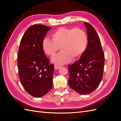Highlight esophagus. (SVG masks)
I'll return each mask as SVG.
<instances>
[{"mask_svg":"<svg viewBox=\"0 0 121 121\" xmlns=\"http://www.w3.org/2000/svg\"><path fill=\"white\" fill-rule=\"evenodd\" d=\"M60 67H61V66H60V65H54V69H60Z\"/></svg>","mask_w":121,"mask_h":121,"instance_id":"obj_1","label":"esophagus"}]
</instances>
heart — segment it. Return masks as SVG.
Wrapping results in <instances>:
<instances>
[{
	"label": "heart",
	"instance_id": "b5f03b06",
	"mask_svg": "<svg viewBox=\"0 0 121 121\" xmlns=\"http://www.w3.org/2000/svg\"><path fill=\"white\" fill-rule=\"evenodd\" d=\"M52 40L44 39L42 49L44 52L53 56L60 49L62 52L53 56L52 60L58 65H65L72 59H77L85 52L88 45V37L80 29L61 27L51 35Z\"/></svg>",
	"mask_w": 121,
	"mask_h": 121
}]
</instances>
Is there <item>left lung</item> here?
<instances>
[{
  "label": "left lung",
  "instance_id": "obj_1",
  "mask_svg": "<svg viewBox=\"0 0 121 121\" xmlns=\"http://www.w3.org/2000/svg\"><path fill=\"white\" fill-rule=\"evenodd\" d=\"M88 45L84 52L75 63L69 65V85L80 94L86 95L95 90L104 73V55L101 42L94 28L85 22Z\"/></svg>",
  "mask_w": 121,
  "mask_h": 121
}]
</instances>
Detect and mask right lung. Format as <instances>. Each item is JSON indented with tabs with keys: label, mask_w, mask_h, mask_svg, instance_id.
<instances>
[{
	"label": "right lung",
	"mask_w": 121,
	"mask_h": 121,
	"mask_svg": "<svg viewBox=\"0 0 121 121\" xmlns=\"http://www.w3.org/2000/svg\"><path fill=\"white\" fill-rule=\"evenodd\" d=\"M51 27L34 25L21 39L17 53V67L21 83L26 91L35 97L48 93L52 87L54 65L42 49V43Z\"/></svg>",
	"instance_id": "right-lung-1"
}]
</instances>
